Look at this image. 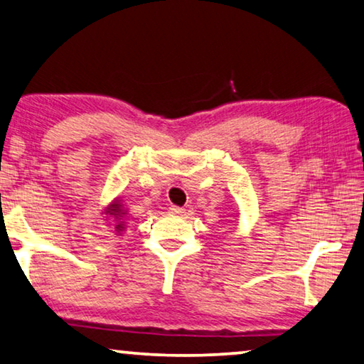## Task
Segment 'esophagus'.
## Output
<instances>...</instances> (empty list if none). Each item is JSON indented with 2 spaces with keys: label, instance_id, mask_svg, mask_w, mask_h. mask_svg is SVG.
Here are the masks:
<instances>
[{
  "label": "esophagus",
  "instance_id": "1",
  "mask_svg": "<svg viewBox=\"0 0 364 364\" xmlns=\"http://www.w3.org/2000/svg\"><path fill=\"white\" fill-rule=\"evenodd\" d=\"M168 210H170V213H173V215H183L184 213L183 207H178V205H171Z\"/></svg>",
  "mask_w": 364,
  "mask_h": 364
}]
</instances>
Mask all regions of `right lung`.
Instances as JSON below:
<instances>
[{
	"label": "right lung",
	"mask_w": 364,
	"mask_h": 364,
	"mask_svg": "<svg viewBox=\"0 0 364 364\" xmlns=\"http://www.w3.org/2000/svg\"><path fill=\"white\" fill-rule=\"evenodd\" d=\"M107 215H112L114 217V220H117V225H114V228H117V232H123L124 230V222H123V217L126 215V210L123 209V205H121L119 199H114L112 204H109L107 209H105Z\"/></svg>",
	"instance_id": "add662e5"
}]
</instances>
